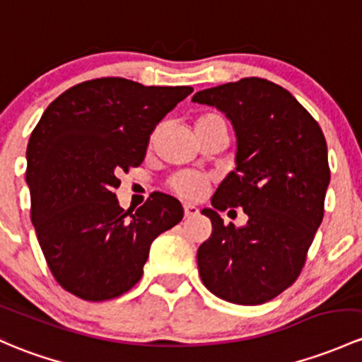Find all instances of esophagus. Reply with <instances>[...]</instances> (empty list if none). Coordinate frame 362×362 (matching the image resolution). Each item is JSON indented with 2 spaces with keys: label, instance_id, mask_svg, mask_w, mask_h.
I'll return each mask as SVG.
<instances>
[{
  "label": "esophagus",
  "instance_id": "1",
  "mask_svg": "<svg viewBox=\"0 0 362 362\" xmlns=\"http://www.w3.org/2000/svg\"><path fill=\"white\" fill-rule=\"evenodd\" d=\"M197 213H199V210H197V208L194 206V204H185V206H184L185 218H192V216H196Z\"/></svg>",
  "mask_w": 362,
  "mask_h": 362
}]
</instances>
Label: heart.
Returning <instances> with one entry per match:
<instances>
[{
  "instance_id": "1",
  "label": "heart",
  "mask_w": 362,
  "mask_h": 362,
  "mask_svg": "<svg viewBox=\"0 0 362 362\" xmlns=\"http://www.w3.org/2000/svg\"><path fill=\"white\" fill-rule=\"evenodd\" d=\"M206 121H223V119L220 116H216V114H204V116H201L199 119L196 121V124L206 123ZM206 185H208V178L201 177V175H196V173H178L170 180L171 191L177 194L178 197L187 201L197 199L201 194L206 191Z\"/></svg>"
}]
</instances>
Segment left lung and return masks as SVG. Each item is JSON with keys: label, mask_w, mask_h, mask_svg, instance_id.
Returning <instances> with one entry per match:
<instances>
[{"label": "left lung", "mask_w": 362, "mask_h": 362, "mask_svg": "<svg viewBox=\"0 0 362 362\" xmlns=\"http://www.w3.org/2000/svg\"><path fill=\"white\" fill-rule=\"evenodd\" d=\"M192 102L226 114L238 139L235 170L213 194V208L201 211L213 227L197 250L201 281L226 302L265 303L295 283L322 222L325 135L290 91L267 79L201 90ZM238 206L249 215L247 226H223L218 211Z\"/></svg>", "instance_id": "1"}]
</instances>
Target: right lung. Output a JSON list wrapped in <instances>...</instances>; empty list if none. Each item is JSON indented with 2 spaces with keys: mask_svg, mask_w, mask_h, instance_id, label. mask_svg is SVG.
<instances>
[{
  "mask_svg": "<svg viewBox=\"0 0 362 362\" xmlns=\"http://www.w3.org/2000/svg\"><path fill=\"white\" fill-rule=\"evenodd\" d=\"M191 86H144L124 78L79 83L55 98L30 133L25 182L30 220L57 283L104 302L140 281L149 248L184 208L152 192L135 213L114 191L142 165L156 124Z\"/></svg>",
  "mask_w": 362,
  "mask_h": 362,
  "instance_id": "1",
  "label": "right lung"
}]
</instances>
